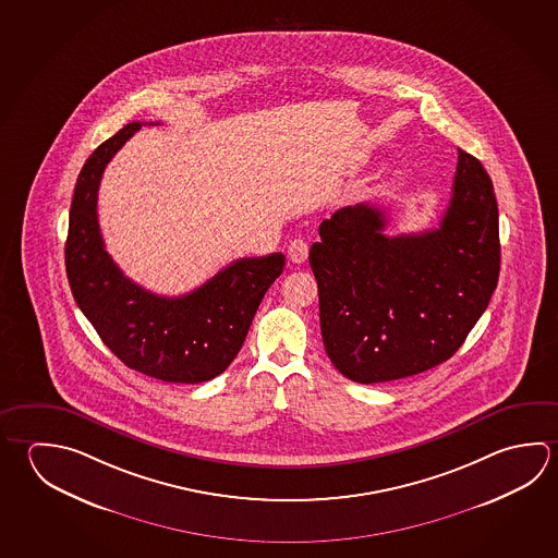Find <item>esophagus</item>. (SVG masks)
I'll use <instances>...</instances> for the list:
<instances>
[{
    "mask_svg": "<svg viewBox=\"0 0 558 558\" xmlns=\"http://www.w3.org/2000/svg\"><path fill=\"white\" fill-rule=\"evenodd\" d=\"M307 253H310V246L303 239H293L292 243L288 245V256L295 265H302L303 260L307 258Z\"/></svg>",
    "mask_w": 558,
    "mask_h": 558,
    "instance_id": "esophagus-1",
    "label": "esophagus"
}]
</instances>
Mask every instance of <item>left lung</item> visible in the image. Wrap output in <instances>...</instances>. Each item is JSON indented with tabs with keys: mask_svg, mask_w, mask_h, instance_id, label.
<instances>
[{
	"mask_svg": "<svg viewBox=\"0 0 558 558\" xmlns=\"http://www.w3.org/2000/svg\"><path fill=\"white\" fill-rule=\"evenodd\" d=\"M386 223L380 207H342L310 251L325 351L359 384L449 361L498 286V204L488 172L469 153L459 148L439 229L388 236Z\"/></svg>",
	"mask_w": 558,
	"mask_h": 558,
	"instance_id": "1",
	"label": "left lung"
}]
</instances>
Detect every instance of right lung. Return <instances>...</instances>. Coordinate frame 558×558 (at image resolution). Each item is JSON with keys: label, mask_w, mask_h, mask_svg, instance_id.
<instances>
[{"label": "right lung", "mask_w": 558, "mask_h": 558, "mask_svg": "<svg viewBox=\"0 0 558 558\" xmlns=\"http://www.w3.org/2000/svg\"><path fill=\"white\" fill-rule=\"evenodd\" d=\"M141 129L129 123L101 143L80 172L64 246L70 290L109 351L133 371L178 384L211 380L245 342L266 290L282 275L283 255L241 258L194 292H147L108 255L98 223L101 174Z\"/></svg>", "instance_id": "obj_1"}]
</instances>
